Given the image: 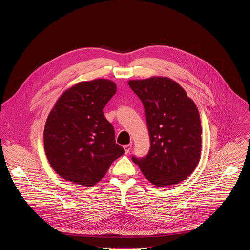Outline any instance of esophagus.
Here are the masks:
<instances>
[{"instance_id": "1", "label": "esophagus", "mask_w": 250, "mask_h": 250, "mask_svg": "<svg viewBox=\"0 0 250 250\" xmlns=\"http://www.w3.org/2000/svg\"><path fill=\"white\" fill-rule=\"evenodd\" d=\"M124 149H125V154L129 153V151H130V149H131V145H125V146H124Z\"/></svg>"}]
</instances>
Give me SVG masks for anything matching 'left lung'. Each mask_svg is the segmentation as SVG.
Instances as JSON below:
<instances>
[{
	"label": "left lung",
	"mask_w": 250,
	"mask_h": 250,
	"mask_svg": "<svg viewBox=\"0 0 250 250\" xmlns=\"http://www.w3.org/2000/svg\"><path fill=\"white\" fill-rule=\"evenodd\" d=\"M130 89L144 104L150 148L141 158L134 155L147 180L157 187L185 180L197 167L202 147V126L195 103L185 90L165 77L131 80Z\"/></svg>",
	"instance_id": "left-lung-1"
}]
</instances>
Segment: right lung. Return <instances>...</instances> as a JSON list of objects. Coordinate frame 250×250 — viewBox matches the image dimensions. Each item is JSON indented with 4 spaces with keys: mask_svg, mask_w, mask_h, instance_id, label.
Masks as SVG:
<instances>
[{
    "mask_svg": "<svg viewBox=\"0 0 250 250\" xmlns=\"http://www.w3.org/2000/svg\"><path fill=\"white\" fill-rule=\"evenodd\" d=\"M116 92V84L106 79L81 82L65 91L51 110L44 126V150L65 180L94 186L125 153L103 113Z\"/></svg>",
    "mask_w": 250,
    "mask_h": 250,
    "instance_id": "add662e5",
    "label": "right lung"
}]
</instances>
